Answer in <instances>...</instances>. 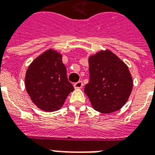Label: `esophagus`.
Wrapping results in <instances>:
<instances>
[{"label":"esophagus","mask_w":155,"mask_h":155,"mask_svg":"<svg viewBox=\"0 0 155 155\" xmlns=\"http://www.w3.org/2000/svg\"><path fill=\"white\" fill-rule=\"evenodd\" d=\"M74 89H81L83 87V82L82 81H78L76 83H74Z\"/></svg>","instance_id":"1"}]
</instances>
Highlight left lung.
I'll use <instances>...</instances> for the list:
<instances>
[{"mask_svg":"<svg viewBox=\"0 0 155 155\" xmlns=\"http://www.w3.org/2000/svg\"><path fill=\"white\" fill-rule=\"evenodd\" d=\"M89 83L84 93L94 110L103 114L119 110L129 100L133 80L126 64L110 50L89 57Z\"/></svg>","mask_w":155,"mask_h":155,"instance_id":"obj_1","label":"left lung"}]
</instances>
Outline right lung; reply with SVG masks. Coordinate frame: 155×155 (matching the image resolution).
Here are the masks:
<instances>
[{
	"instance_id": "obj_1",
	"label": "right lung",
	"mask_w": 155,
	"mask_h": 155,
	"mask_svg": "<svg viewBox=\"0 0 155 155\" xmlns=\"http://www.w3.org/2000/svg\"><path fill=\"white\" fill-rule=\"evenodd\" d=\"M25 90L32 102L42 110H60L74 87L68 81L62 54L49 49L29 65L25 77Z\"/></svg>"
}]
</instances>
